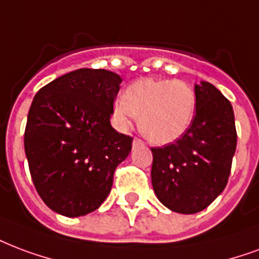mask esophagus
<instances>
[{
	"label": "esophagus",
	"mask_w": 259,
	"mask_h": 259,
	"mask_svg": "<svg viewBox=\"0 0 259 259\" xmlns=\"http://www.w3.org/2000/svg\"><path fill=\"white\" fill-rule=\"evenodd\" d=\"M133 145H135V147H137V145H144V143L140 139H135L133 140Z\"/></svg>",
	"instance_id": "1"
}]
</instances>
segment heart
Segmentation results:
<instances>
[{
    "label": "heart",
    "instance_id": "obj_1",
    "mask_svg": "<svg viewBox=\"0 0 259 259\" xmlns=\"http://www.w3.org/2000/svg\"><path fill=\"white\" fill-rule=\"evenodd\" d=\"M115 123L129 129L136 116L147 139L170 144L183 137L196 114V93L189 83L174 79H140L114 103Z\"/></svg>",
    "mask_w": 259,
    "mask_h": 259
}]
</instances>
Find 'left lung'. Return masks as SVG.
Listing matches in <instances>:
<instances>
[{"label": "left lung", "instance_id": "obj_1", "mask_svg": "<svg viewBox=\"0 0 259 259\" xmlns=\"http://www.w3.org/2000/svg\"><path fill=\"white\" fill-rule=\"evenodd\" d=\"M196 114L187 133L152 151L151 180L162 204L180 214H195L225 189L236 151L231 103L217 88L195 85Z\"/></svg>", "mask_w": 259, "mask_h": 259}]
</instances>
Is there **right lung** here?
<instances>
[{
	"label": "right lung",
	"mask_w": 259,
	"mask_h": 259,
	"mask_svg": "<svg viewBox=\"0 0 259 259\" xmlns=\"http://www.w3.org/2000/svg\"><path fill=\"white\" fill-rule=\"evenodd\" d=\"M118 74L79 68L39 89L28 111L24 151L44 203L66 217L95 211L133 139L111 126Z\"/></svg>",
	"instance_id": "obj_1"
}]
</instances>
